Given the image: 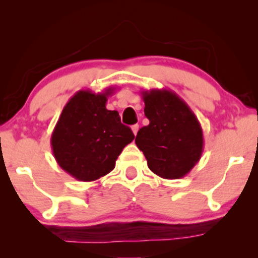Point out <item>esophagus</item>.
Here are the masks:
<instances>
[{
  "label": "esophagus",
  "mask_w": 258,
  "mask_h": 258,
  "mask_svg": "<svg viewBox=\"0 0 258 258\" xmlns=\"http://www.w3.org/2000/svg\"><path fill=\"white\" fill-rule=\"evenodd\" d=\"M132 130H133L134 135H135V136H136V134H137V132H139V124H134V125L132 126Z\"/></svg>",
  "instance_id": "esophagus-1"
}]
</instances>
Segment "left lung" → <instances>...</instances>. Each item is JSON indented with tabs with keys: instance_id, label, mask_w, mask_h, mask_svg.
I'll use <instances>...</instances> for the list:
<instances>
[{
	"instance_id": "8db88e82",
	"label": "left lung",
	"mask_w": 258,
	"mask_h": 258,
	"mask_svg": "<svg viewBox=\"0 0 258 258\" xmlns=\"http://www.w3.org/2000/svg\"><path fill=\"white\" fill-rule=\"evenodd\" d=\"M149 124L137 133L135 143L148 167L162 178L184 177L203 153V132L189 105L174 91H142Z\"/></svg>"
}]
</instances>
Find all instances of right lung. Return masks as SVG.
Masks as SVG:
<instances>
[{
    "label": "right lung",
    "mask_w": 258,
    "mask_h": 258,
    "mask_svg": "<svg viewBox=\"0 0 258 258\" xmlns=\"http://www.w3.org/2000/svg\"><path fill=\"white\" fill-rule=\"evenodd\" d=\"M112 90L77 91L51 134L56 162L77 181H96L109 174L123 148L135 139L132 129L121 123L118 112L105 108Z\"/></svg>",
    "instance_id": "1"
}]
</instances>
